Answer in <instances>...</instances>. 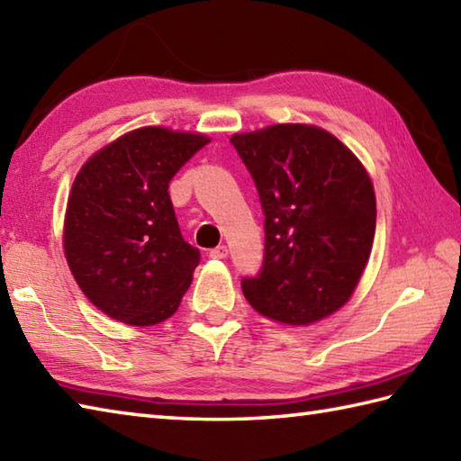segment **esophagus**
<instances>
[{"label": "esophagus", "mask_w": 461, "mask_h": 461, "mask_svg": "<svg viewBox=\"0 0 461 461\" xmlns=\"http://www.w3.org/2000/svg\"><path fill=\"white\" fill-rule=\"evenodd\" d=\"M208 257L211 258H216V260H221V258H227L229 257V249L224 247V245H219L216 249H212L211 253H208Z\"/></svg>", "instance_id": "esophagus-1"}]
</instances>
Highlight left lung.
<instances>
[{
    "instance_id": "1",
    "label": "left lung",
    "mask_w": 461,
    "mask_h": 461,
    "mask_svg": "<svg viewBox=\"0 0 461 461\" xmlns=\"http://www.w3.org/2000/svg\"><path fill=\"white\" fill-rule=\"evenodd\" d=\"M265 212V263L242 293L260 315L301 327L351 299L375 237L367 168L327 130L273 124L232 134Z\"/></svg>"
}]
</instances>
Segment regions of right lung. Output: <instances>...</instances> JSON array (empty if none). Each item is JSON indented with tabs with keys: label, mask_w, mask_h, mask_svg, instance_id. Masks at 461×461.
<instances>
[{
	"label": "right lung",
	"mask_w": 461,
	"mask_h": 461,
	"mask_svg": "<svg viewBox=\"0 0 461 461\" xmlns=\"http://www.w3.org/2000/svg\"><path fill=\"white\" fill-rule=\"evenodd\" d=\"M208 142L201 132L144 126L82 164L62 242L77 286L104 315L152 327L176 312L201 250L182 239L168 185Z\"/></svg>",
	"instance_id": "obj_1"
}]
</instances>
